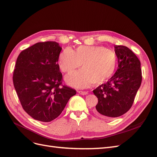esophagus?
<instances>
[{
    "label": "esophagus",
    "mask_w": 157,
    "mask_h": 157,
    "mask_svg": "<svg viewBox=\"0 0 157 157\" xmlns=\"http://www.w3.org/2000/svg\"><path fill=\"white\" fill-rule=\"evenodd\" d=\"M78 92L80 94H81V95H86V94H88V92H85V91H78Z\"/></svg>",
    "instance_id": "esophagus-1"
}]
</instances>
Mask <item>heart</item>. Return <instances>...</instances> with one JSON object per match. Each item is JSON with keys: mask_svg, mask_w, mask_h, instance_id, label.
<instances>
[{"mask_svg": "<svg viewBox=\"0 0 157 157\" xmlns=\"http://www.w3.org/2000/svg\"><path fill=\"white\" fill-rule=\"evenodd\" d=\"M82 63L84 68L65 77V81L70 86L84 88L94 82L107 81L115 73L117 58L115 52L99 45H81L75 51L67 47L58 57L59 68L65 73L71 72Z\"/></svg>", "mask_w": 157, "mask_h": 157, "instance_id": "1", "label": "heart"}]
</instances>
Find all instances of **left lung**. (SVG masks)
<instances>
[{"label":"left lung","instance_id":"1","mask_svg":"<svg viewBox=\"0 0 157 157\" xmlns=\"http://www.w3.org/2000/svg\"><path fill=\"white\" fill-rule=\"evenodd\" d=\"M118 69L108 81L93 90L98 99L96 115L113 118L124 115L131 108L141 86V63L131 50L124 46L115 45Z\"/></svg>","mask_w":157,"mask_h":157}]
</instances>
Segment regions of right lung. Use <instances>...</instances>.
Masks as SVG:
<instances>
[{"label":"right lung","instance_id":"obj_1","mask_svg":"<svg viewBox=\"0 0 157 157\" xmlns=\"http://www.w3.org/2000/svg\"><path fill=\"white\" fill-rule=\"evenodd\" d=\"M58 42H38L18 56L13 82L24 111L35 120L50 122L63 111L76 90L59 86L62 74L58 63Z\"/></svg>","mask_w":157,"mask_h":157}]
</instances>
